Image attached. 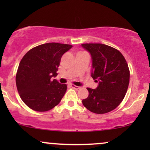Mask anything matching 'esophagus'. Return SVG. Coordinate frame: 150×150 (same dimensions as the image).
<instances>
[{"label":"esophagus","instance_id":"obj_1","mask_svg":"<svg viewBox=\"0 0 150 150\" xmlns=\"http://www.w3.org/2000/svg\"><path fill=\"white\" fill-rule=\"evenodd\" d=\"M70 87H73V88H74V89H79L80 88V87H79V86H76V85H73V84H70Z\"/></svg>","mask_w":150,"mask_h":150}]
</instances>
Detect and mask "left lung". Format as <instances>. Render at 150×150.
Here are the masks:
<instances>
[{"mask_svg": "<svg viewBox=\"0 0 150 150\" xmlns=\"http://www.w3.org/2000/svg\"><path fill=\"white\" fill-rule=\"evenodd\" d=\"M82 47L92 58L91 76L98 82L95 89L87 88L89 95L82 100L84 106L93 113L110 112L124 98L130 80V71L119 51L102 44H83Z\"/></svg>", "mask_w": 150, "mask_h": 150, "instance_id": "left-lung-1", "label": "left lung"}]
</instances>
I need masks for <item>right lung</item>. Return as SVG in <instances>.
<instances>
[{"instance_id":"1","label":"right lung","mask_w":150,"mask_h":150,"mask_svg":"<svg viewBox=\"0 0 150 150\" xmlns=\"http://www.w3.org/2000/svg\"><path fill=\"white\" fill-rule=\"evenodd\" d=\"M73 46L47 43L28 51L20 61L16 74V85L20 98L36 111H47L58 105L67 89L56 80L62 56Z\"/></svg>"}]
</instances>
